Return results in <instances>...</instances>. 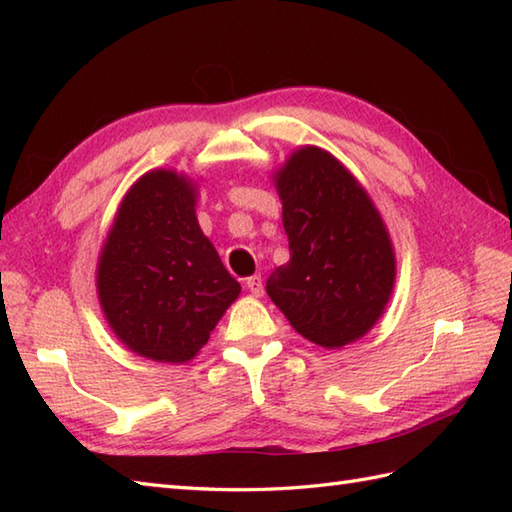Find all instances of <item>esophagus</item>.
Masks as SVG:
<instances>
[{"label":"esophagus","mask_w":512,"mask_h":512,"mask_svg":"<svg viewBox=\"0 0 512 512\" xmlns=\"http://www.w3.org/2000/svg\"><path fill=\"white\" fill-rule=\"evenodd\" d=\"M246 290H248L253 297H262V295H264V279H262V275L248 277V279H246Z\"/></svg>","instance_id":"34e87169"}]
</instances>
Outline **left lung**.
Returning <instances> with one entry per match:
<instances>
[{
  "label": "left lung",
  "mask_w": 512,
  "mask_h": 512,
  "mask_svg": "<svg viewBox=\"0 0 512 512\" xmlns=\"http://www.w3.org/2000/svg\"><path fill=\"white\" fill-rule=\"evenodd\" d=\"M290 262L266 292L303 339L341 350L374 328L396 284L385 220L354 173L330 151L303 145L275 176Z\"/></svg>",
  "instance_id": "obj_1"
}]
</instances>
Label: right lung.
Returning a JSON list of instances; mask_svg holds the SVG:
<instances>
[{
    "label": "right lung",
    "instance_id": "1",
    "mask_svg": "<svg viewBox=\"0 0 512 512\" xmlns=\"http://www.w3.org/2000/svg\"><path fill=\"white\" fill-rule=\"evenodd\" d=\"M198 187L176 169L143 173L118 204L96 264L107 325L156 363L198 356L242 292L198 224Z\"/></svg>",
    "mask_w": 512,
    "mask_h": 512
}]
</instances>
